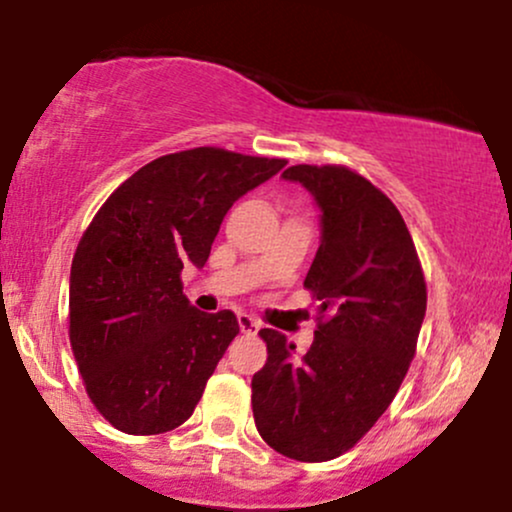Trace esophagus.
Masks as SVG:
<instances>
[{
    "mask_svg": "<svg viewBox=\"0 0 512 512\" xmlns=\"http://www.w3.org/2000/svg\"><path fill=\"white\" fill-rule=\"evenodd\" d=\"M238 325H240V330H243L245 334H255V332H260V320H255V317L252 315H248V313H238Z\"/></svg>",
    "mask_w": 512,
    "mask_h": 512,
    "instance_id": "1",
    "label": "esophagus"
}]
</instances>
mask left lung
Instances as JSON below:
<instances>
[{"label": "left lung", "mask_w": 512, "mask_h": 512, "mask_svg": "<svg viewBox=\"0 0 512 512\" xmlns=\"http://www.w3.org/2000/svg\"><path fill=\"white\" fill-rule=\"evenodd\" d=\"M320 209V248L303 286L320 301L305 354L262 330L267 363L252 375L264 443L301 462H327L361 440L395 399L426 315V281L395 204L344 166H291Z\"/></svg>", "instance_id": "8db88e82"}]
</instances>
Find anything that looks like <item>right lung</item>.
<instances>
[{
  "instance_id": "1",
  "label": "right lung",
  "mask_w": 512,
  "mask_h": 512,
  "mask_svg": "<svg viewBox=\"0 0 512 512\" xmlns=\"http://www.w3.org/2000/svg\"><path fill=\"white\" fill-rule=\"evenodd\" d=\"M286 166L199 146L139 168L93 216L69 276V342L86 392L117 431L185 424L238 334L231 310L202 313L182 293L223 216Z\"/></svg>"
}]
</instances>
